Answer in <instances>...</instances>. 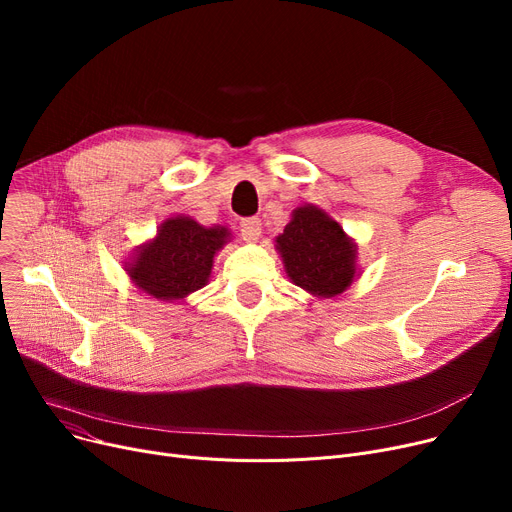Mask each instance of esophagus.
I'll use <instances>...</instances> for the list:
<instances>
[{
  "mask_svg": "<svg viewBox=\"0 0 512 512\" xmlns=\"http://www.w3.org/2000/svg\"><path fill=\"white\" fill-rule=\"evenodd\" d=\"M238 228H240V236L249 242H255L261 236V222L257 218H245Z\"/></svg>",
  "mask_w": 512,
  "mask_h": 512,
  "instance_id": "1",
  "label": "esophagus"
}]
</instances>
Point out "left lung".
<instances>
[{
  "instance_id": "left-lung-1",
  "label": "left lung",
  "mask_w": 512,
  "mask_h": 512,
  "mask_svg": "<svg viewBox=\"0 0 512 512\" xmlns=\"http://www.w3.org/2000/svg\"><path fill=\"white\" fill-rule=\"evenodd\" d=\"M276 251L288 278L315 297H336L357 278V245L342 226L315 205L292 211L276 236Z\"/></svg>"
}]
</instances>
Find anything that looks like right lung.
<instances>
[{
    "instance_id": "1",
    "label": "right lung",
    "mask_w": 512,
    "mask_h": 512,
    "mask_svg": "<svg viewBox=\"0 0 512 512\" xmlns=\"http://www.w3.org/2000/svg\"><path fill=\"white\" fill-rule=\"evenodd\" d=\"M230 232L224 226L205 228L186 215L168 218L155 238L137 247L124 265L126 274L143 292L159 301H182L209 282L213 257Z\"/></svg>"
}]
</instances>
